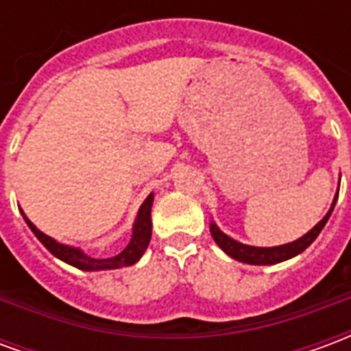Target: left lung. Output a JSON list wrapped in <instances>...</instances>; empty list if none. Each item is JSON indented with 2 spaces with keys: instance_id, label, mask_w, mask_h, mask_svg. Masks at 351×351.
<instances>
[{
  "instance_id": "8db88e82",
  "label": "left lung",
  "mask_w": 351,
  "mask_h": 351,
  "mask_svg": "<svg viewBox=\"0 0 351 351\" xmlns=\"http://www.w3.org/2000/svg\"><path fill=\"white\" fill-rule=\"evenodd\" d=\"M337 197H339V191H337ZM337 197L332 201L329 213L325 214V218L316 228L310 229L308 233L304 237H301L299 241L295 243L284 244V246H274V248H258V246H246V244H241L233 241L231 237H228L226 233H221L220 229L216 228V223L210 226V233H213V239L216 241V244L220 246L221 250L226 252L228 256H231L237 261H243V263L248 265H274L280 263V261H286V259L293 258L297 254H301L302 250H306L310 244L316 241V237L319 235V231L324 229V226L329 220L332 208H335V203H337Z\"/></svg>"
}]
</instances>
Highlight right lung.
<instances>
[{
  "mask_svg": "<svg viewBox=\"0 0 351 351\" xmlns=\"http://www.w3.org/2000/svg\"><path fill=\"white\" fill-rule=\"evenodd\" d=\"M152 201L154 195L150 193L148 197L145 199V203L141 206L138 210L137 221L133 226V235H131L130 244L123 248L118 256L114 258H107V259H93L88 258L86 254H82L77 248H71V246H65V244L56 243L54 239H50L49 235L41 233L39 229L35 228L32 221L27 220L24 216V220L29 226V229L34 231V235L39 239L43 243V246L52 254L56 256L65 263L73 265L77 267L80 271H105V269H120V267H130V265L137 263L141 256L145 254L146 246L150 243V237H152V220H150V210H152ZM24 214V213H22Z\"/></svg>",
  "mask_w": 351,
  "mask_h": 351,
  "instance_id": "right-lung-1",
  "label": "right lung"
}]
</instances>
